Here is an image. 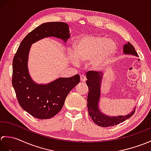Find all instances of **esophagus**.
Wrapping results in <instances>:
<instances>
[{"instance_id":"esophagus-1","label":"esophagus","mask_w":151,"mask_h":151,"mask_svg":"<svg viewBox=\"0 0 151 151\" xmlns=\"http://www.w3.org/2000/svg\"><path fill=\"white\" fill-rule=\"evenodd\" d=\"M80 78H81V81L82 82H85L86 81V76L84 75H81V76H80Z\"/></svg>"}]
</instances>
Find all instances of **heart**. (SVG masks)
<instances>
[{
    "label": "heart",
    "instance_id": "1",
    "mask_svg": "<svg viewBox=\"0 0 151 151\" xmlns=\"http://www.w3.org/2000/svg\"><path fill=\"white\" fill-rule=\"evenodd\" d=\"M74 53L75 62L89 61L92 69H101L107 65L116 52L117 47L114 41L98 36H86L75 41Z\"/></svg>",
    "mask_w": 151,
    "mask_h": 151
}]
</instances>
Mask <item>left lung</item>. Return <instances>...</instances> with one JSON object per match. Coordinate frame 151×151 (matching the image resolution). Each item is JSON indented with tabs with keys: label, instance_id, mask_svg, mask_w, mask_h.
<instances>
[{
	"label": "left lung",
	"instance_id": "1",
	"mask_svg": "<svg viewBox=\"0 0 151 151\" xmlns=\"http://www.w3.org/2000/svg\"><path fill=\"white\" fill-rule=\"evenodd\" d=\"M124 54H133L138 56L134 46L130 43L125 44L123 47ZM87 81L86 84L88 86L89 92L87 99V107L88 113L94 123L102 127H113L117 124L123 123L133 115L135 110L127 115H120L117 117H109L104 115L98 108V104L100 98V87L102 73L93 70H89L86 73Z\"/></svg>",
	"mask_w": 151,
	"mask_h": 151
}]
</instances>
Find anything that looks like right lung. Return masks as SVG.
<instances>
[{"mask_svg": "<svg viewBox=\"0 0 151 151\" xmlns=\"http://www.w3.org/2000/svg\"><path fill=\"white\" fill-rule=\"evenodd\" d=\"M47 37L67 41L70 37L69 26L63 22H45L25 37L13 60L12 85L21 108L33 117L47 119L62 110L67 95L80 82V76L60 78L48 84H37L28 74V56L31 45Z\"/></svg>", "mask_w": 151, "mask_h": 151, "instance_id": "right-lung-1", "label": "right lung"}]
</instances>
